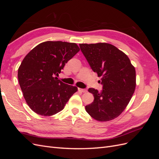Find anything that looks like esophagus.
I'll return each mask as SVG.
<instances>
[{
	"label": "esophagus",
	"mask_w": 159,
	"mask_h": 159,
	"mask_svg": "<svg viewBox=\"0 0 159 159\" xmlns=\"http://www.w3.org/2000/svg\"><path fill=\"white\" fill-rule=\"evenodd\" d=\"M78 90L80 91H81V92H83V93H86L87 92V89H81V88H78Z\"/></svg>",
	"instance_id": "34e87169"
}]
</instances>
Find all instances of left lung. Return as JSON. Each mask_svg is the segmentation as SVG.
<instances>
[{
	"label": "left lung",
	"instance_id": "8db88e82",
	"mask_svg": "<svg viewBox=\"0 0 159 159\" xmlns=\"http://www.w3.org/2000/svg\"><path fill=\"white\" fill-rule=\"evenodd\" d=\"M81 52L91 70L101 78L103 89L88 91L93 102L85 106L86 111L99 121H108L117 117L131 100L136 86V72L128 56L107 43L80 44Z\"/></svg>",
	"mask_w": 159,
	"mask_h": 159
}]
</instances>
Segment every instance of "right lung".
Returning a JSON list of instances; mask_svg holds the SVG:
<instances>
[{
    "mask_svg": "<svg viewBox=\"0 0 159 159\" xmlns=\"http://www.w3.org/2000/svg\"><path fill=\"white\" fill-rule=\"evenodd\" d=\"M79 51L75 43L47 41L25 56L18 78L24 98L33 111L51 116L64 109L78 88L63 83L57 76Z\"/></svg>",
    "mask_w": 159,
    "mask_h": 159,
    "instance_id": "add662e5",
    "label": "right lung"
}]
</instances>
